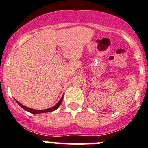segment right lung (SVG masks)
I'll use <instances>...</instances> for the list:
<instances>
[{"mask_svg":"<svg viewBox=\"0 0 148 148\" xmlns=\"http://www.w3.org/2000/svg\"><path fill=\"white\" fill-rule=\"evenodd\" d=\"M64 96V95H63ZM63 96L61 97V99H60V101L58 102V104H56V105L53 106V107H52V108H48V109H45V110H34V109H31V108H27V107H26V106L23 105V104H21V103H19L18 101H16V102L18 103L19 105L23 109H24L25 110L28 111V112H29V113H33V114H38V113H48V112H52V111H54L56 110L57 108L59 107L60 105H61V102H62V100H63Z\"/></svg>","mask_w":148,"mask_h":148,"instance_id":"obj_1","label":"right lung"}]
</instances>
